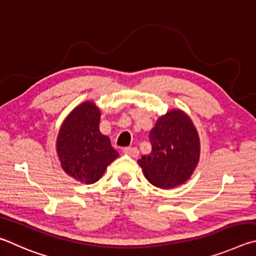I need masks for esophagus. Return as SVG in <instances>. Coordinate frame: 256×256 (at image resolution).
I'll use <instances>...</instances> for the list:
<instances>
[{"instance_id":"esophagus-1","label":"esophagus","mask_w":256,"mask_h":256,"mask_svg":"<svg viewBox=\"0 0 256 256\" xmlns=\"http://www.w3.org/2000/svg\"><path fill=\"white\" fill-rule=\"evenodd\" d=\"M124 153L126 155H129V156H132V158H138V155H140V150H138L136 147H126V148L124 150Z\"/></svg>"}]
</instances>
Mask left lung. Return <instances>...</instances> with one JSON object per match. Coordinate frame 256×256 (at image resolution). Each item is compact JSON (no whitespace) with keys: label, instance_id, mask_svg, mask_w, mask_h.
Listing matches in <instances>:
<instances>
[{"label":"left lung","instance_id":"obj_1","mask_svg":"<svg viewBox=\"0 0 256 256\" xmlns=\"http://www.w3.org/2000/svg\"><path fill=\"white\" fill-rule=\"evenodd\" d=\"M152 152L138 163L145 178L160 189L189 180L200 158V140L194 122L181 110H171L156 121L150 134Z\"/></svg>","mask_w":256,"mask_h":256}]
</instances>
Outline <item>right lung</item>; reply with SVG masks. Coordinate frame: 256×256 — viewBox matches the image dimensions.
<instances>
[{
  "mask_svg": "<svg viewBox=\"0 0 256 256\" xmlns=\"http://www.w3.org/2000/svg\"><path fill=\"white\" fill-rule=\"evenodd\" d=\"M100 109L92 101L80 103L67 116L57 137L62 168L75 180L92 184L118 158L109 137L98 129Z\"/></svg>",
  "mask_w": 256,
  "mask_h": 256,
  "instance_id": "right-lung-1",
  "label": "right lung"
}]
</instances>
